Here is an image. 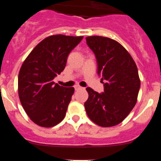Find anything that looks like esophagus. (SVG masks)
<instances>
[{"mask_svg":"<svg viewBox=\"0 0 161 161\" xmlns=\"http://www.w3.org/2000/svg\"><path fill=\"white\" fill-rule=\"evenodd\" d=\"M80 86H79V85H76V86H75V89H76V90H77V89H80Z\"/></svg>","mask_w":161,"mask_h":161,"instance_id":"esophagus-1","label":"esophagus"}]
</instances>
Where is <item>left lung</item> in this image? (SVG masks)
I'll return each instance as SVG.
<instances>
[{"label": "left lung", "instance_id": "1", "mask_svg": "<svg viewBox=\"0 0 161 161\" xmlns=\"http://www.w3.org/2000/svg\"><path fill=\"white\" fill-rule=\"evenodd\" d=\"M86 42L96 56L97 74L102 76L104 92L99 93L86 88L89 98L85 102V110L98 126H115L126 119L137 102L140 88L137 66L117 41L89 36Z\"/></svg>", "mask_w": 161, "mask_h": 161}]
</instances>
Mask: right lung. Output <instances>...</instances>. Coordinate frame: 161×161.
Wrapping results in <instances>:
<instances>
[{
  "label": "right lung",
  "instance_id": "right-lung-1",
  "mask_svg": "<svg viewBox=\"0 0 161 161\" xmlns=\"http://www.w3.org/2000/svg\"><path fill=\"white\" fill-rule=\"evenodd\" d=\"M83 37L52 35L33 49L18 74V95L25 113L37 125L52 127L63 120L74 88L53 82Z\"/></svg>",
  "mask_w": 161,
  "mask_h": 161
}]
</instances>
